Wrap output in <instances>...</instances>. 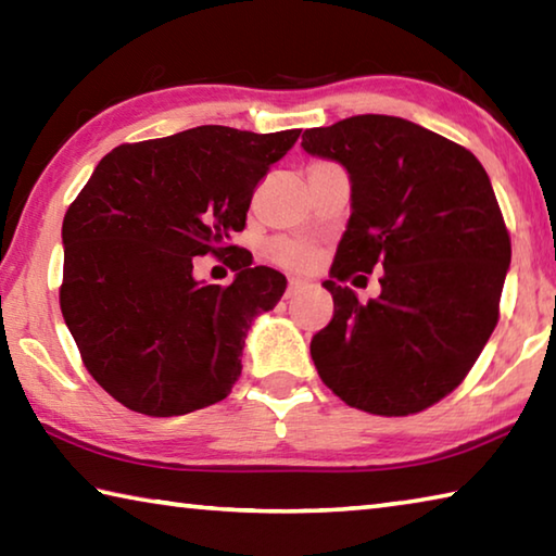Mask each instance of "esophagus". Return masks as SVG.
<instances>
[{
  "label": "esophagus",
  "instance_id": "obj_1",
  "mask_svg": "<svg viewBox=\"0 0 556 556\" xmlns=\"http://www.w3.org/2000/svg\"><path fill=\"white\" fill-rule=\"evenodd\" d=\"M306 289V281L304 279H289V285H287V291H285V299H291V296H296L299 291H304Z\"/></svg>",
  "mask_w": 556,
  "mask_h": 556
}]
</instances>
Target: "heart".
Returning <instances> with one entry per match:
<instances>
[{
    "label": "heart",
    "instance_id": "obj_1",
    "mask_svg": "<svg viewBox=\"0 0 556 556\" xmlns=\"http://www.w3.org/2000/svg\"><path fill=\"white\" fill-rule=\"evenodd\" d=\"M271 257L281 262V265H287V267H304L312 255H308V250H304L296 242L279 240V242L271 244Z\"/></svg>",
    "mask_w": 556,
    "mask_h": 556
}]
</instances>
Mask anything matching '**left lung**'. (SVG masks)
<instances>
[{
    "label": "left lung",
    "mask_w": 556,
    "mask_h": 556,
    "mask_svg": "<svg viewBox=\"0 0 556 556\" xmlns=\"http://www.w3.org/2000/svg\"><path fill=\"white\" fill-rule=\"evenodd\" d=\"M306 154L351 178V218L331 277L333 318L312 341L328 390L355 409L404 417L458 388L497 324L510 235L468 149L390 115L306 129ZM382 268L363 305L337 285Z\"/></svg>",
    "instance_id": "1"
}]
</instances>
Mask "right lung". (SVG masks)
<instances>
[{
	"mask_svg": "<svg viewBox=\"0 0 556 556\" xmlns=\"http://www.w3.org/2000/svg\"><path fill=\"white\" fill-rule=\"evenodd\" d=\"M301 129L203 125L122 144L63 218L61 312L88 372L127 409L178 417L225 400L252 321L287 277L230 244L252 191ZM230 254V288L192 277V257Z\"/></svg>",
	"mask_w": 556,
	"mask_h": 556,
	"instance_id": "obj_1",
	"label": "right lung"
}]
</instances>
